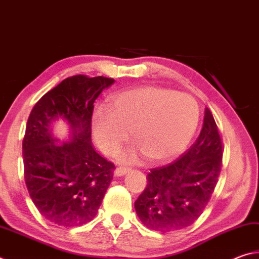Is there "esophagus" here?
<instances>
[{"instance_id": "34e87169", "label": "esophagus", "mask_w": 259, "mask_h": 259, "mask_svg": "<svg viewBox=\"0 0 259 259\" xmlns=\"http://www.w3.org/2000/svg\"><path fill=\"white\" fill-rule=\"evenodd\" d=\"M130 170L131 169L128 168V166H117L114 174H115V176H123L126 172H129Z\"/></svg>"}]
</instances>
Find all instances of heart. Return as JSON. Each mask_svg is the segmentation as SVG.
I'll list each match as a JSON object with an SVG mask.
<instances>
[{"label": "heart", "instance_id": "b5f03b06", "mask_svg": "<svg viewBox=\"0 0 259 259\" xmlns=\"http://www.w3.org/2000/svg\"><path fill=\"white\" fill-rule=\"evenodd\" d=\"M199 105L193 96L161 85L122 90L111 97V106L99 105L93 115L98 147L113 154L129 139L135 142L117 157L136 162L144 156L163 162L186 150L199 124Z\"/></svg>", "mask_w": 259, "mask_h": 259}]
</instances>
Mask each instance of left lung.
<instances>
[{
	"instance_id": "left-lung-1",
	"label": "left lung",
	"mask_w": 259,
	"mask_h": 259,
	"mask_svg": "<svg viewBox=\"0 0 259 259\" xmlns=\"http://www.w3.org/2000/svg\"><path fill=\"white\" fill-rule=\"evenodd\" d=\"M222 159V138L207 107L195 143L171 163L148 172L147 186L135 202L143 224L163 233L192 225L211 198Z\"/></svg>"
}]
</instances>
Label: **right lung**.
Instances as JSON below:
<instances>
[{
  "mask_svg": "<svg viewBox=\"0 0 259 259\" xmlns=\"http://www.w3.org/2000/svg\"><path fill=\"white\" fill-rule=\"evenodd\" d=\"M115 82L105 76L65 78L35 104L23 140L24 176L30 199L52 224L81 226L98 212L115 169L91 143L94 103ZM68 122L70 136L55 138L52 122Z\"/></svg>",
  "mask_w": 259,
  "mask_h": 259,
  "instance_id": "1",
  "label": "right lung"
}]
</instances>
